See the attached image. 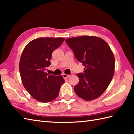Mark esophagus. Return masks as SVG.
Wrapping results in <instances>:
<instances>
[{
	"mask_svg": "<svg viewBox=\"0 0 134 134\" xmlns=\"http://www.w3.org/2000/svg\"><path fill=\"white\" fill-rule=\"evenodd\" d=\"M63 76L64 78H68L70 76V75H67V74H63Z\"/></svg>",
	"mask_w": 134,
	"mask_h": 134,
	"instance_id": "1",
	"label": "esophagus"
}]
</instances>
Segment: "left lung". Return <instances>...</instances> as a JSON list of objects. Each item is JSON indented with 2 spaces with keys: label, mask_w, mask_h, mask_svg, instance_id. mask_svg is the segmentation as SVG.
Masks as SVG:
<instances>
[{
  "label": "left lung",
  "mask_w": 134,
  "mask_h": 134,
  "mask_svg": "<svg viewBox=\"0 0 134 134\" xmlns=\"http://www.w3.org/2000/svg\"><path fill=\"white\" fill-rule=\"evenodd\" d=\"M75 57L85 67L77 74L79 83L74 87L76 94L86 101L99 97L109 86L115 73V57L104 40L83 36L65 40Z\"/></svg>",
  "instance_id": "obj_1"
}]
</instances>
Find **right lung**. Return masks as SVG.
<instances>
[{"instance_id":"right-lung-1","label":"right lung","mask_w":134,"mask_h":134,"mask_svg":"<svg viewBox=\"0 0 134 134\" xmlns=\"http://www.w3.org/2000/svg\"><path fill=\"white\" fill-rule=\"evenodd\" d=\"M62 37H40L30 41L22 52L19 72L24 86L36 100L48 102L59 95L64 83L62 75H49L46 69L51 65L52 53L64 41Z\"/></svg>"}]
</instances>
